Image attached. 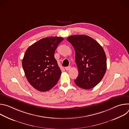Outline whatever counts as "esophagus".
<instances>
[{"instance_id":"1","label":"esophagus","mask_w":129,"mask_h":129,"mask_svg":"<svg viewBox=\"0 0 129 129\" xmlns=\"http://www.w3.org/2000/svg\"><path fill=\"white\" fill-rule=\"evenodd\" d=\"M70 68H71V67H70V66H68V67H65V69H66V70H69Z\"/></svg>"}]
</instances>
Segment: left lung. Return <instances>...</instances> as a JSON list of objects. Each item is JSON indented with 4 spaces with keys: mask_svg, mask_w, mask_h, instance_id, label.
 <instances>
[{
    "mask_svg": "<svg viewBox=\"0 0 129 129\" xmlns=\"http://www.w3.org/2000/svg\"><path fill=\"white\" fill-rule=\"evenodd\" d=\"M74 48L79 75L75 80L80 88L89 89L103 78L107 69V59L102 46L87 35H76L67 39Z\"/></svg>",
    "mask_w": 129,
    "mask_h": 129,
    "instance_id": "obj_1",
    "label": "left lung"
}]
</instances>
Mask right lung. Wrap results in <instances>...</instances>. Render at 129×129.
Masks as SVG:
<instances>
[{"label":"right lung","instance_id":"add662e5","mask_svg":"<svg viewBox=\"0 0 129 129\" xmlns=\"http://www.w3.org/2000/svg\"><path fill=\"white\" fill-rule=\"evenodd\" d=\"M63 40L59 37L43 38L26 49L22 61V67L29 83L37 90L48 91L59 81L61 70L54 53Z\"/></svg>","mask_w":129,"mask_h":129}]
</instances>
